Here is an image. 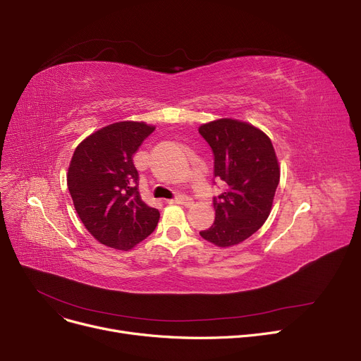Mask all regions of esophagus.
<instances>
[{"instance_id":"obj_1","label":"esophagus","mask_w":361,"mask_h":361,"mask_svg":"<svg viewBox=\"0 0 361 361\" xmlns=\"http://www.w3.org/2000/svg\"><path fill=\"white\" fill-rule=\"evenodd\" d=\"M168 203H178V204H184V206H192V204H193V200H192L190 197H187V196L178 195V196H176L174 199H169Z\"/></svg>"}]
</instances>
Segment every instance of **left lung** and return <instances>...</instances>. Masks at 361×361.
<instances>
[{
	"mask_svg": "<svg viewBox=\"0 0 361 361\" xmlns=\"http://www.w3.org/2000/svg\"><path fill=\"white\" fill-rule=\"evenodd\" d=\"M214 152V176L226 184L214 197L215 222L200 235L218 247H231L255 234L268 219L279 183L271 139L257 127L221 118L199 127Z\"/></svg>",
	"mask_w": 361,
	"mask_h": 361,
	"instance_id": "obj_1",
	"label": "left lung"
}]
</instances>
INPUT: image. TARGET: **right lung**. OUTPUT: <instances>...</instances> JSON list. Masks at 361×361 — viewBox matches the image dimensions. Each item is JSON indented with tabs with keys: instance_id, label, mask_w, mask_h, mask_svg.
Masks as SVG:
<instances>
[{
	"instance_id": "1",
	"label": "right lung",
	"mask_w": 361,
	"mask_h": 361,
	"mask_svg": "<svg viewBox=\"0 0 361 361\" xmlns=\"http://www.w3.org/2000/svg\"><path fill=\"white\" fill-rule=\"evenodd\" d=\"M154 130L139 121L109 124L87 136L70 161L67 185L74 209L86 230L108 247L130 250L158 225L159 211L142 200L133 164Z\"/></svg>"
}]
</instances>
